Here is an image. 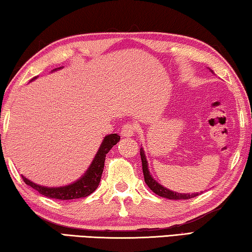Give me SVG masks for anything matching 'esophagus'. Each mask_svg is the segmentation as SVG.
Returning a JSON list of instances; mask_svg holds the SVG:
<instances>
[{
    "label": "esophagus",
    "mask_w": 252,
    "mask_h": 252,
    "mask_svg": "<svg viewBox=\"0 0 252 252\" xmlns=\"http://www.w3.org/2000/svg\"><path fill=\"white\" fill-rule=\"evenodd\" d=\"M136 130V125L132 122H126L123 125L122 130H121V134L123 136H132L134 134V132Z\"/></svg>",
    "instance_id": "esophagus-1"
}]
</instances>
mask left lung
<instances>
[{"label": "left lung", "instance_id": "left-lung-1", "mask_svg": "<svg viewBox=\"0 0 252 252\" xmlns=\"http://www.w3.org/2000/svg\"><path fill=\"white\" fill-rule=\"evenodd\" d=\"M140 156H141V161H142V170H143V176H144V181L148 185V187L155 192L156 194L160 195L162 198H167L170 200H188L194 197H198L199 193H192V194H182V193H177L173 192V191L167 189V188L162 187L159 185L155 179H152L150 172L148 170V164H147V160L146 157H144V151L142 150V148L140 149Z\"/></svg>", "mask_w": 252, "mask_h": 252}]
</instances>
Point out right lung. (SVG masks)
Masks as SVG:
<instances>
[{
  "label": "right lung",
  "instance_id": "obj_1",
  "mask_svg": "<svg viewBox=\"0 0 252 252\" xmlns=\"http://www.w3.org/2000/svg\"><path fill=\"white\" fill-rule=\"evenodd\" d=\"M120 140V135L117 133L106 135L103 142H102L101 147L97 151L96 156L93 160L91 167L89 168L87 173L74 183H72L70 186L61 187V188H46L36 185L32 181L28 180L27 178L22 176L23 181L27 183L33 189L39 191L41 194L45 195L48 198L58 199V200H72V199H79V198H85L88 195H90L93 191L99 186L102 172L104 169V161L105 156L108 155V152L112 149L113 146L119 142Z\"/></svg>",
  "mask_w": 252,
  "mask_h": 252
}]
</instances>
